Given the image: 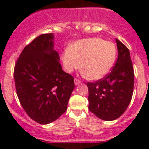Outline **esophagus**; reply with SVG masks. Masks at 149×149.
<instances>
[{"instance_id": "esophagus-1", "label": "esophagus", "mask_w": 149, "mask_h": 149, "mask_svg": "<svg viewBox=\"0 0 149 149\" xmlns=\"http://www.w3.org/2000/svg\"><path fill=\"white\" fill-rule=\"evenodd\" d=\"M74 83H75V84H76V85H79V84L81 83V81L79 80V79H77V78H76V79H74Z\"/></svg>"}]
</instances>
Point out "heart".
<instances>
[{
    "instance_id": "heart-1",
    "label": "heart",
    "mask_w": 149,
    "mask_h": 149,
    "mask_svg": "<svg viewBox=\"0 0 149 149\" xmlns=\"http://www.w3.org/2000/svg\"><path fill=\"white\" fill-rule=\"evenodd\" d=\"M116 57L117 47L113 42L93 37L70 45L63 54L62 61L68 73L81 66L86 79L99 80L110 72Z\"/></svg>"
}]
</instances>
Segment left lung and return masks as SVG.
Here are the masks:
<instances>
[{
  "mask_svg": "<svg viewBox=\"0 0 149 149\" xmlns=\"http://www.w3.org/2000/svg\"><path fill=\"white\" fill-rule=\"evenodd\" d=\"M118 57L110 73L95 82H87L88 109L103 120H116L131 101L134 70L128 48L116 39Z\"/></svg>",
  "mask_w": 149,
  "mask_h": 149,
  "instance_id": "1",
  "label": "left lung"
}]
</instances>
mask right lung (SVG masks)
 <instances>
[{
	"mask_svg": "<svg viewBox=\"0 0 149 149\" xmlns=\"http://www.w3.org/2000/svg\"><path fill=\"white\" fill-rule=\"evenodd\" d=\"M53 46L52 33L38 36L24 48L13 70L19 102L29 118L40 124L56 120L65 112L75 87Z\"/></svg>",
	"mask_w": 149,
	"mask_h": 149,
	"instance_id": "1",
	"label": "right lung"
}]
</instances>
